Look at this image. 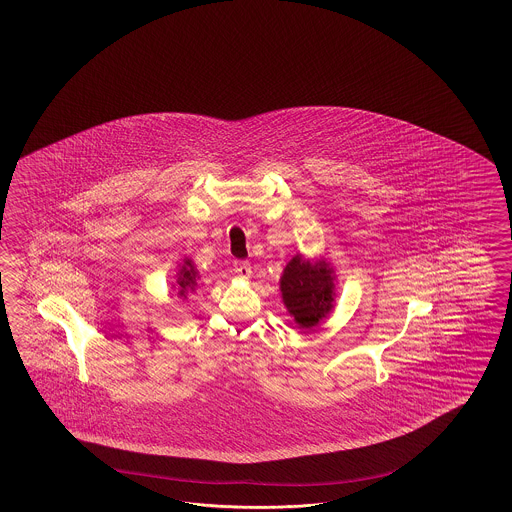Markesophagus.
Segmentation results:
<instances>
[{
	"label": "esophagus",
	"mask_w": 512,
	"mask_h": 512,
	"mask_svg": "<svg viewBox=\"0 0 512 512\" xmlns=\"http://www.w3.org/2000/svg\"><path fill=\"white\" fill-rule=\"evenodd\" d=\"M234 272H236L240 278H251V264H249L248 261H236V263H234Z\"/></svg>",
	"instance_id": "34e87169"
}]
</instances>
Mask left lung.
Returning <instances> with one entry per match:
<instances>
[{"label":"left lung","instance_id":"8db88e82","mask_svg":"<svg viewBox=\"0 0 512 512\" xmlns=\"http://www.w3.org/2000/svg\"><path fill=\"white\" fill-rule=\"evenodd\" d=\"M279 291L289 315L302 330L319 325L336 304V274L326 259H308L302 253L283 268Z\"/></svg>","mask_w":512,"mask_h":512}]
</instances>
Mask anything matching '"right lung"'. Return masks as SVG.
Returning a JSON list of instances; mask_svg holds the SVG:
<instances>
[{"label": "right lung", "instance_id": "add662e5", "mask_svg": "<svg viewBox=\"0 0 512 512\" xmlns=\"http://www.w3.org/2000/svg\"><path fill=\"white\" fill-rule=\"evenodd\" d=\"M197 279H199V270L195 268V264L191 259H186L184 263L178 264V274H176V283L172 285L176 289V295L182 300H186L187 296L193 295L197 289Z\"/></svg>", "mask_w": 512, "mask_h": 512}]
</instances>
